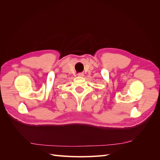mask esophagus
<instances>
[{
	"mask_svg": "<svg viewBox=\"0 0 160 160\" xmlns=\"http://www.w3.org/2000/svg\"><path fill=\"white\" fill-rule=\"evenodd\" d=\"M77 76H78V77H83L84 74L83 73V72H79V73L77 74Z\"/></svg>",
	"mask_w": 160,
	"mask_h": 160,
	"instance_id": "esophagus-1",
	"label": "esophagus"
}]
</instances>
